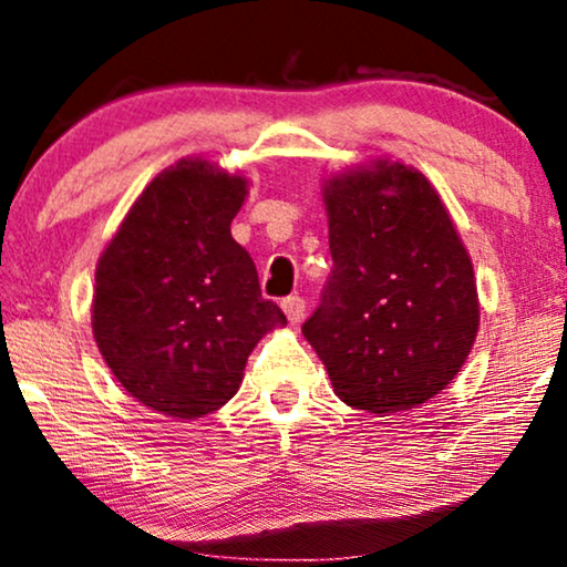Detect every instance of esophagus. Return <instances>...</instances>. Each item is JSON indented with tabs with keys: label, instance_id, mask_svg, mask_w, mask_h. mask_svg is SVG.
<instances>
[{
	"label": "esophagus",
	"instance_id": "1",
	"mask_svg": "<svg viewBox=\"0 0 567 567\" xmlns=\"http://www.w3.org/2000/svg\"><path fill=\"white\" fill-rule=\"evenodd\" d=\"M282 311L288 313L290 323H300V321H303V316H306V300L300 296H288L282 300Z\"/></svg>",
	"mask_w": 567,
	"mask_h": 567
}]
</instances>
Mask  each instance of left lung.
I'll list each match as a JSON object with an SVG mask.
<instances>
[{"label": "left lung", "mask_w": 567, "mask_h": 567, "mask_svg": "<svg viewBox=\"0 0 567 567\" xmlns=\"http://www.w3.org/2000/svg\"><path fill=\"white\" fill-rule=\"evenodd\" d=\"M331 275L303 337L334 394L379 417L441 394L480 327L474 269L441 196L420 171L375 161L331 178Z\"/></svg>", "instance_id": "left-lung-1"}]
</instances>
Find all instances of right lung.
<instances>
[{
	"label": "right lung",
	"mask_w": 567,
	"mask_h": 567,
	"mask_svg": "<svg viewBox=\"0 0 567 567\" xmlns=\"http://www.w3.org/2000/svg\"><path fill=\"white\" fill-rule=\"evenodd\" d=\"M244 199L240 176L181 161L142 192L97 261V350L121 386L168 417L220 410L256 342L288 323L230 236Z\"/></svg>",
	"instance_id": "right-lung-1"
}]
</instances>
